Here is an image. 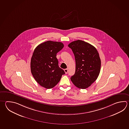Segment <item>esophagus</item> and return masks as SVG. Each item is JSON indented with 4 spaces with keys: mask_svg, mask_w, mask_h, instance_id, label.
Returning <instances> with one entry per match:
<instances>
[{
    "mask_svg": "<svg viewBox=\"0 0 129 129\" xmlns=\"http://www.w3.org/2000/svg\"><path fill=\"white\" fill-rule=\"evenodd\" d=\"M64 72H65V73L66 74H67L68 72V69H64Z\"/></svg>",
    "mask_w": 129,
    "mask_h": 129,
    "instance_id": "esophagus-1",
    "label": "esophagus"
}]
</instances>
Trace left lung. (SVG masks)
<instances>
[{"instance_id":"8db88e82","label":"left lung","mask_w":129,"mask_h":129,"mask_svg":"<svg viewBox=\"0 0 129 129\" xmlns=\"http://www.w3.org/2000/svg\"><path fill=\"white\" fill-rule=\"evenodd\" d=\"M68 46L74 53L76 62L75 72L71 81L77 87L85 89L96 80L100 74L99 53L94 46L80 40L71 42Z\"/></svg>"}]
</instances>
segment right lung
Masks as SVG:
<instances>
[{
	"mask_svg": "<svg viewBox=\"0 0 129 129\" xmlns=\"http://www.w3.org/2000/svg\"><path fill=\"white\" fill-rule=\"evenodd\" d=\"M63 47L61 42L47 41L35 49L31 60V71L35 80L42 87L52 88L65 74L58 66L56 57Z\"/></svg>",
	"mask_w": 129,
	"mask_h": 129,
	"instance_id": "obj_1",
	"label": "right lung"
}]
</instances>
